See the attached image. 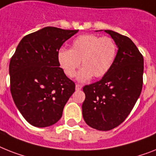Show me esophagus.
I'll return each instance as SVG.
<instances>
[{"label":"esophagus","instance_id":"esophagus-1","mask_svg":"<svg viewBox=\"0 0 156 156\" xmlns=\"http://www.w3.org/2000/svg\"><path fill=\"white\" fill-rule=\"evenodd\" d=\"M81 88H82V85H80V84H76V90H80Z\"/></svg>","mask_w":156,"mask_h":156}]
</instances>
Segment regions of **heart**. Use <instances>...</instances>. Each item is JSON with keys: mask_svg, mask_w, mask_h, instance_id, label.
Instances as JSON below:
<instances>
[{"mask_svg": "<svg viewBox=\"0 0 156 156\" xmlns=\"http://www.w3.org/2000/svg\"><path fill=\"white\" fill-rule=\"evenodd\" d=\"M117 52L115 41L108 37L82 35L73 41L70 50L58 52V62L67 76L73 77L81 64L77 80L85 82L105 76L112 66Z\"/></svg>", "mask_w": 156, "mask_h": 156, "instance_id": "b5f03b06", "label": "heart"}]
</instances>
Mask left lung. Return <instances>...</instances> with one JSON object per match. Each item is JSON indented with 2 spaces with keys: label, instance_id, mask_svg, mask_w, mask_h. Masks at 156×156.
<instances>
[{
  "label": "left lung",
  "instance_id": "1",
  "mask_svg": "<svg viewBox=\"0 0 156 156\" xmlns=\"http://www.w3.org/2000/svg\"><path fill=\"white\" fill-rule=\"evenodd\" d=\"M115 41L118 52L110 70L100 81L83 87L82 113L87 125L109 131L123 123L140 97L144 57L130 38L104 30Z\"/></svg>",
  "mask_w": 156,
  "mask_h": 156
}]
</instances>
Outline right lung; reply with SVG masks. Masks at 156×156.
<instances>
[{"label":"right lung","instance_id":"right-lung-1","mask_svg":"<svg viewBox=\"0 0 156 156\" xmlns=\"http://www.w3.org/2000/svg\"><path fill=\"white\" fill-rule=\"evenodd\" d=\"M78 32L45 27L22 38L9 63L10 91L31 125L45 127L61 118L75 83L58 62L63 44Z\"/></svg>","mask_w":156,"mask_h":156}]
</instances>
